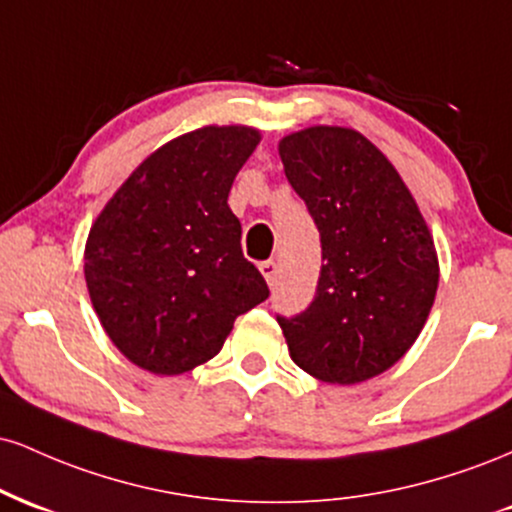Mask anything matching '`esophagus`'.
<instances>
[{"label": "esophagus", "instance_id": "esophagus-1", "mask_svg": "<svg viewBox=\"0 0 512 512\" xmlns=\"http://www.w3.org/2000/svg\"><path fill=\"white\" fill-rule=\"evenodd\" d=\"M260 272H262L264 281H267L269 286H274V284H276V274H279V267H276V262H274V260L262 262V264H260Z\"/></svg>", "mask_w": 512, "mask_h": 512}]
</instances>
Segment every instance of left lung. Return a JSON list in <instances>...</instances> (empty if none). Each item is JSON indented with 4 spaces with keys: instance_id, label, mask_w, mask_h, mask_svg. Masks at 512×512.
<instances>
[{
    "instance_id": "1",
    "label": "left lung",
    "mask_w": 512,
    "mask_h": 512,
    "mask_svg": "<svg viewBox=\"0 0 512 512\" xmlns=\"http://www.w3.org/2000/svg\"><path fill=\"white\" fill-rule=\"evenodd\" d=\"M279 156L325 264L313 303L276 320L298 368L322 383H363L424 330L440 276L433 236L397 168L356 129H301L281 139Z\"/></svg>"
}]
</instances>
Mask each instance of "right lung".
Segmentation results:
<instances>
[{
    "mask_svg": "<svg viewBox=\"0 0 512 512\" xmlns=\"http://www.w3.org/2000/svg\"><path fill=\"white\" fill-rule=\"evenodd\" d=\"M260 129L207 125L170 139L117 187L88 231L84 276L105 334L134 366L180 375L221 351L269 296L228 207Z\"/></svg>",
    "mask_w": 512,
    "mask_h": 512,
    "instance_id": "obj_1",
    "label": "right lung"
}]
</instances>
